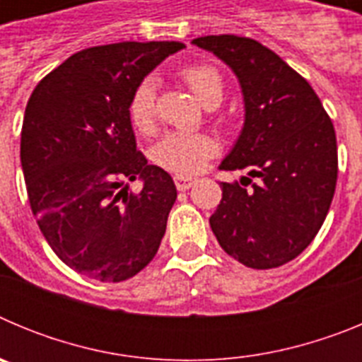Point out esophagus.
I'll return each mask as SVG.
<instances>
[{"instance_id": "esophagus-1", "label": "esophagus", "mask_w": 362, "mask_h": 362, "mask_svg": "<svg viewBox=\"0 0 362 362\" xmlns=\"http://www.w3.org/2000/svg\"><path fill=\"white\" fill-rule=\"evenodd\" d=\"M174 183H175V187H177V190L183 192V190H188L192 185L196 183V179L188 177V175H175Z\"/></svg>"}]
</instances>
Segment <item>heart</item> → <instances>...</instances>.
I'll list each match as a JSON object with an SVG mask.
<instances>
[{
    "mask_svg": "<svg viewBox=\"0 0 362 362\" xmlns=\"http://www.w3.org/2000/svg\"><path fill=\"white\" fill-rule=\"evenodd\" d=\"M181 78L188 88L206 108L223 101L225 83L221 74L206 63H194L181 70ZM129 117L139 132H150L156 117V81L153 78L143 79L132 92L129 103ZM219 152V143L209 134L168 132L152 148L156 165L177 174L190 175L203 170L209 159Z\"/></svg>",
    "mask_w": 362,
    "mask_h": 362,
    "instance_id": "obj_1",
    "label": "heart"
}]
</instances>
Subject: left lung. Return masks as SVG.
<instances>
[{"label": "left lung", "instance_id": "left-lung-1", "mask_svg": "<svg viewBox=\"0 0 362 362\" xmlns=\"http://www.w3.org/2000/svg\"><path fill=\"white\" fill-rule=\"evenodd\" d=\"M192 43L228 65L241 86L245 123L219 168H246L257 177L248 190L221 183L212 232L245 267L277 268L313 241L330 210L337 183L334 124L310 83L259 41L223 34Z\"/></svg>", "mask_w": 362, "mask_h": 362}]
</instances>
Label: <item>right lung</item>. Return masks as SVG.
I'll return each mask as SVG.
<instances>
[{
	"label": "right lung",
	"mask_w": 362,
	"mask_h": 362,
	"mask_svg": "<svg viewBox=\"0 0 362 362\" xmlns=\"http://www.w3.org/2000/svg\"><path fill=\"white\" fill-rule=\"evenodd\" d=\"M179 41H123L70 56L25 108L21 168L41 233L66 267L101 283L134 277L158 254L177 190L137 152L129 103ZM139 177L130 194L124 179Z\"/></svg>",
	"instance_id": "1"
}]
</instances>
